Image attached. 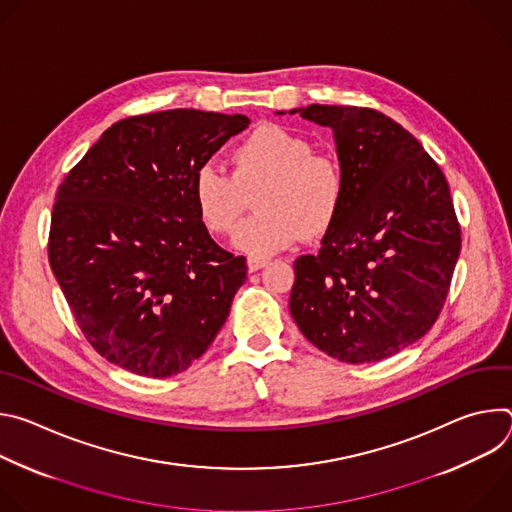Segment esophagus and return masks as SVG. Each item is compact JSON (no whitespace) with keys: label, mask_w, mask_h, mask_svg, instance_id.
Segmentation results:
<instances>
[{"label":"esophagus","mask_w":512,"mask_h":512,"mask_svg":"<svg viewBox=\"0 0 512 512\" xmlns=\"http://www.w3.org/2000/svg\"><path fill=\"white\" fill-rule=\"evenodd\" d=\"M267 263H269L267 259H259V257H249V259H247L249 271H259V269H263Z\"/></svg>","instance_id":"1"}]
</instances>
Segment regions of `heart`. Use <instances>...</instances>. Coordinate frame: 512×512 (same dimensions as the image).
Instances as JSON below:
<instances>
[{
    "label": "heart",
    "mask_w": 512,
    "mask_h": 512,
    "mask_svg": "<svg viewBox=\"0 0 512 512\" xmlns=\"http://www.w3.org/2000/svg\"><path fill=\"white\" fill-rule=\"evenodd\" d=\"M233 174L204 162L192 176V198L202 225L214 235H229L241 218L251 188L257 194L255 216L235 233V247L251 257H269L306 237L328 233L346 196L342 168L316 156L310 139L279 125H261L233 154Z\"/></svg>",
    "instance_id": "1"
}]
</instances>
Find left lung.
Returning a JSON list of instances; mask_svg holds the SVG:
<instances>
[{
    "label": "left lung",
    "mask_w": 512,
    "mask_h": 512,
    "mask_svg": "<svg viewBox=\"0 0 512 512\" xmlns=\"http://www.w3.org/2000/svg\"><path fill=\"white\" fill-rule=\"evenodd\" d=\"M294 113L334 131L346 196L318 255L294 263L289 312L328 356L383 360L417 342L448 298L462 247L450 186L423 145L375 109Z\"/></svg>",
    "instance_id": "1"
}]
</instances>
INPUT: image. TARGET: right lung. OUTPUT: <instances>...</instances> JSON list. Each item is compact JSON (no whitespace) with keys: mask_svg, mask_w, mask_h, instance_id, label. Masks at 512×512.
<instances>
[{"mask_svg":"<svg viewBox=\"0 0 512 512\" xmlns=\"http://www.w3.org/2000/svg\"><path fill=\"white\" fill-rule=\"evenodd\" d=\"M247 125L196 109L127 117L58 186L48 261L85 338L117 367L178 375L223 328L247 263L210 239L192 176Z\"/></svg>","mask_w":512,"mask_h":512,"instance_id":"add662e5","label":"right lung"}]
</instances>
